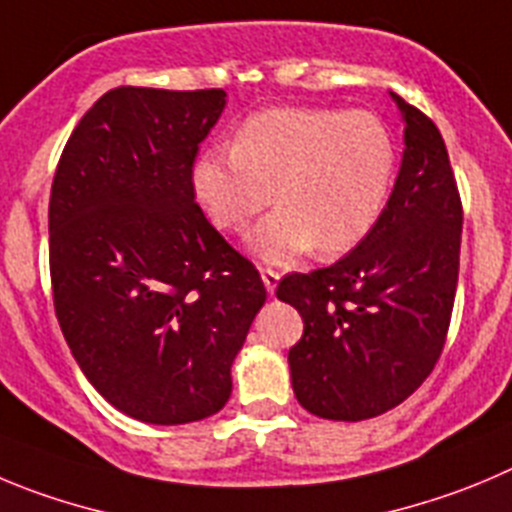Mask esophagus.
Instances as JSON below:
<instances>
[{
	"mask_svg": "<svg viewBox=\"0 0 512 512\" xmlns=\"http://www.w3.org/2000/svg\"><path fill=\"white\" fill-rule=\"evenodd\" d=\"M278 280H280V272L272 270V267H262V283H265L267 293H275V288H278Z\"/></svg>",
	"mask_w": 512,
	"mask_h": 512,
	"instance_id": "esophagus-1",
	"label": "esophagus"
}]
</instances>
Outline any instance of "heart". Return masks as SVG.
<instances>
[{"label": "heart", "instance_id": "obj_1", "mask_svg": "<svg viewBox=\"0 0 512 512\" xmlns=\"http://www.w3.org/2000/svg\"><path fill=\"white\" fill-rule=\"evenodd\" d=\"M396 151L374 113L275 108L252 116L234 146H214L194 164L207 217L240 232L267 204H280L247 237L260 262L288 265L313 247L326 257L353 250L391 197Z\"/></svg>", "mask_w": 512, "mask_h": 512}]
</instances>
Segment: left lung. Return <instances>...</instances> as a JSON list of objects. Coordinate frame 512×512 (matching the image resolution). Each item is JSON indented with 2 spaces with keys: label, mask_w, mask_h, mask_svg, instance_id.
Here are the masks:
<instances>
[{
  "label": "left lung",
  "mask_w": 512,
  "mask_h": 512,
  "mask_svg": "<svg viewBox=\"0 0 512 512\" xmlns=\"http://www.w3.org/2000/svg\"><path fill=\"white\" fill-rule=\"evenodd\" d=\"M404 159L376 227L346 257L293 272L278 298L303 315L290 379L310 414L379 417L412 396L439 361L460 275L462 202L432 118L394 95Z\"/></svg>",
  "instance_id": "obj_1"
}]
</instances>
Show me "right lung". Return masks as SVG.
I'll use <instances>...</instances> for the list:
<instances>
[{
  "label": "right lung",
  "instance_id": "add662e5",
  "mask_svg": "<svg viewBox=\"0 0 512 512\" xmlns=\"http://www.w3.org/2000/svg\"><path fill=\"white\" fill-rule=\"evenodd\" d=\"M222 88L121 85L80 118L50 191L57 323L108 404L146 424L207 419L267 298L260 272L194 202Z\"/></svg>",
  "mask_w": 512,
  "mask_h": 512
}]
</instances>
